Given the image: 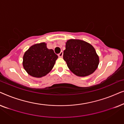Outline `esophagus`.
I'll list each match as a JSON object with an SVG mask.
<instances>
[{"instance_id":"34e87169","label":"esophagus","mask_w":124,"mask_h":124,"mask_svg":"<svg viewBox=\"0 0 124 124\" xmlns=\"http://www.w3.org/2000/svg\"><path fill=\"white\" fill-rule=\"evenodd\" d=\"M62 56H63V52L61 51V52L59 54H58V56L59 57H62Z\"/></svg>"}]
</instances>
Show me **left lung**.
Instances as JSON below:
<instances>
[{"label": "left lung", "mask_w": 124, "mask_h": 124, "mask_svg": "<svg viewBox=\"0 0 124 124\" xmlns=\"http://www.w3.org/2000/svg\"><path fill=\"white\" fill-rule=\"evenodd\" d=\"M63 59L75 75L85 77L93 73L99 63V56L91 44L80 39L68 40Z\"/></svg>", "instance_id": "left-lung-1"}]
</instances>
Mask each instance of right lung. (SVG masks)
I'll return each instance as SVG.
<instances>
[{
	"mask_svg": "<svg viewBox=\"0 0 124 124\" xmlns=\"http://www.w3.org/2000/svg\"><path fill=\"white\" fill-rule=\"evenodd\" d=\"M57 58L54 50L48 49L47 44L42 42L31 46L25 52L23 65L29 75L40 78L50 72Z\"/></svg>",
	"mask_w": 124,
	"mask_h": 124,
	"instance_id": "add662e5",
	"label": "right lung"
}]
</instances>
